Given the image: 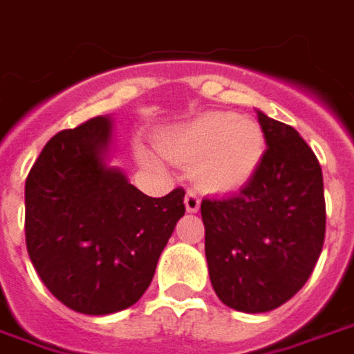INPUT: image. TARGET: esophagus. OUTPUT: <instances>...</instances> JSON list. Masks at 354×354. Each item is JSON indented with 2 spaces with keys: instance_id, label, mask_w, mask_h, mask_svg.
Returning a JSON list of instances; mask_svg holds the SVG:
<instances>
[{
  "instance_id": "esophagus-1",
  "label": "esophagus",
  "mask_w": 354,
  "mask_h": 354,
  "mask_svg": "<svg viewBox=\"0 0 354 354\" xmlns=\"http://www.w3.org/2000/svg\"><path fill=\"white\" fill-rule=\"evenodd\" d=\"M201 207V198H198L197 191L195 189H189L187 195H185V209L189 212H197Z\"/></svg>"
}]
</instances>
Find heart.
Returning a JSON list of instances; mask_svg holds the SVG:
<instances>
[{
	"label": "heart",
	"mask_w": 354,
	"mask_h": 354,
	"mask_svg": "<svg viewBox=\"0 0 354 354\" xmlns=\"http://www.w3.org/2000/svg\"><path fill=\"white\" fill-rule=\"evenodd\" d=\"M161 153L193 165V177L205 191H230L258 169L264 133L250 118L232 112H205L159 140ZM145 161H151L143 156Z\"/></svg>",
	"instance_id": "b5f03b06"
}]
</instances>
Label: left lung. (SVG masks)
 <instances>
[{
	"label": "left lung",
	"instance_id": "obj_1",
	"mask_svg": "<svg viewBox=\"0 0 354 354\" xmlns=\"http://www.w3.org/2000/svg\"><path fill=\"white\" fill-rule=\"evenodd\" d=\"M266 151L236 195L203 198L205 254L214 292L244 313L272 311L304 288L325 240L323 173L288 124L258 112Z\"/></svg>",
	"mask_w": 354,
	"mask_h": 354
}]
</instances>
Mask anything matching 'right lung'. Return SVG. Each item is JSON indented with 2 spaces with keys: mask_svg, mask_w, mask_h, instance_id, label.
<instances>
[{
  "mask_svg": "<svg viewBox=\"0 0 354 354\" xmlns=\"http://www.w3.org/2000/svg\"><path fill=\"white\" fill-rule=\"evenodd\" d=\"M112 120L92 118L53 136L25 181V242L61 304L86 315L133 306L149 288L177 221L181 187L147 197L104 157Z\"/></svg>",
  "mask_w": 354,
  "mask_h": 354,
  "instance_id": "1",
  "label": "right lung"
}]
</instances>
